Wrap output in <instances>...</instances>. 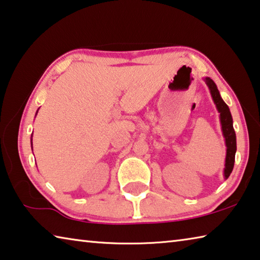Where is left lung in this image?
<instances>
[{"instance_id": "1", "label": "left lung", "mask_w": 260, "mask_h": 260, "mask_svg": "<svg viewBox=\"0 0 260 260\" xmlns=\"http://www.w3.org/2000/svg\"><path fill=\"white\" fill-rule=\"evenodd\" d=\"M209 90H211L212 97L214 103L216 104V108L220 112V119L222 125V132L225 138V146H226V156H225V168H224V177L228 178L232 174L235 163V154H236V134H235L234 126H233V118L230 113L228 105L225 104L220 96L219 90H217L216 84L214 83L211 78H206Z\"/></svg>"}]
</instances>
